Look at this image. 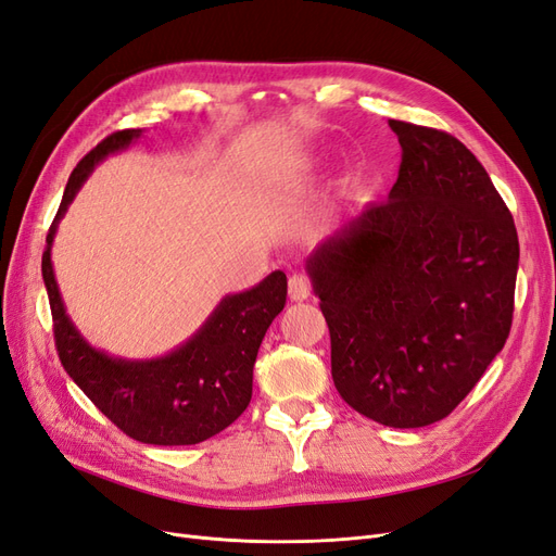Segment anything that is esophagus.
Returning a JSON list of instances; mask_svg holds the SVG:
<instances>
[{
    "label": "esophagus",
    "instance_id": "34e87169",
    "mask_svg": "<svg viewBox=\"0 0 556 556\" xmlns=\"http://www.w3.org/2000/svg\"><path fill=\"white\" fill-rule=\"evenodd\" d=\"M288 292H290V299L292 301H306L311 296V282L308 278L294 274L288 282Z\"/></svg>",
    "mask_w": 556,
    "mask_h": 556
}]
</instances>
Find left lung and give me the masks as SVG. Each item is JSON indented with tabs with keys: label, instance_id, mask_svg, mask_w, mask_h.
I'll return each mask as SVG.
<instances>
[{
	"label": "left lung",
	"instance_id": "obj_1",
	"mask_svg": "<svg viewBox=\"0 0 556 556\" xmlns=\"http://www.w3.org/2000/svg\"><path fill=\"white\" fill-rule=\"evenodd\" d=\"M401 166L306 262L331 336V378L374 422L447 417L506 345L519 241L490 174L447 131L390 121Z\"/></svg>",
	"mask_w": 556,
	"mask_h": 556
}]
</instances>
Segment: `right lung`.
<instances>
[{
  "mask_svg": "<svg viewBox=\"0 0 556 556\" xmlns=\"http://www.w3.org/2000/svg\"><path fill=\"white\" fill-rule=\"evenodd\" d=\"M141 131H115L78 162L48 229L41 274L53 313L60 362L94 406L139 443L194 445L227 429L248 408L252 366L266 329L285 308L288 278L282 271H274L252 290L227 294L206 323L164 357H113L83 339L66 315L50 248L58 223L94 166L137 141Z\"/></svg>",
  "mask_w": 556,
  "mask_h": 556,
  "instance_id": "obj_1",
  "label": "right lung"
}]
</instances>
